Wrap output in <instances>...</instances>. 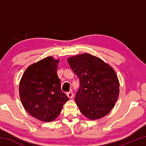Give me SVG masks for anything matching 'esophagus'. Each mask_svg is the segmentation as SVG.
Masks as SVG:
<instances>
[{"mask_svg": "<svg viewBox=\"0 0 146 146\" xmlns=\"http://www.w3.org/2000/svg\"><path fill=\"white\" fill-rule=\"evenodd\" d=\"M67 96L69 98H72L73 97V93L72 92V91H70V92L67 93Z\"/></svg>", "mask_w": 146, "mask_h": 146, "instance_id": "obj_1", "label": "esophagus"}]
</instances>
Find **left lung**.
<instances>
[{
    "label": "left lung",
    "mask_w": 146,
    "mask_h": 146,
    "mask_svg": "<svg viewBox=\"0 0 146 146\" xmlns=\"http://www.w3.org/2000/svg\"><path fill=\"white\" fill-rule=\"evenodd\" d=\"M68 62L80 81L75 100L80 112L90 120L108 115L119 95V81L114 70L89 53L71 56Z\"/></svg>",
    "instance_id": "8db88e82"
}]
</instances>
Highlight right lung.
Listing matches in <instances>:
<instances>
[{
    "mask_svg": "<svg viewBox=\"0 0 146 146\" xmlns=\"http://www.w3.org/2000/svg\"><path fill=\"white\" fill-rule=\"evenodd\" d=\"M59 60L48 56L26 69L19 84V95L29 115L51 122L60 115L69 98L61 90L56 70Z\"/></svg>",
    "mask_w": 146,
    "mask_h": 146,
    "instance_id": "1",
    "label": "right lung"
}]
</instances>
